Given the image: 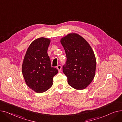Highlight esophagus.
I'll use <instances>...</instances> for the list:
<instances>
[{"instance_id":"1","label":"esophagus","mask_w":122,"mask_h":122,"mask_svg":"<svg viewBox=\"0 0 122 122\" xmlns=\"http://www.w3.org/2000/svg\"><path fill=\"white\" fill-rule=\"evenodd\" d=\"M57 69L58 70V71H59V72H60L61 69H62V66H61V65H58V66H57Z\"/></svg>"}]
</instances>
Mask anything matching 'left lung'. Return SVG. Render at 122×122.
Instances as JSON below:
<instances>
[{"label": "left lung", "instance_id": "1", "mask_svg": "<svg viewBox=\"0 0 122 122\" xmlns=\"http://www.w3.org/2000/svg\"><path fill=\"white\" fill-rule=\"evenodd\" d=\"M60 42L67 57L63 71L69 85L78 90L86 88L95 74L97 63L92 47L84 38L76 33L69 34Z\"/></svg>", "mask_w": 122, "mask_h": 122}]
</instances>
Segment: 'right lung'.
Segmentation results:
<instances>
[{
    "instance_id": "obj_1",
    "label": "right lung",
    "mask_w": 122,
    "mask_h": 122,
    "mask_svg": "<svg viewBox=\"0 0 122 122\" xmlns=\"http://www.w3.org/2000/svg\"><path fill=\"white\" fill-rule=\"evenodd\" d=\"M48 38L40 37L32 42L24 57L22 74L27 85L37 93L47 91L53 85V77L58 71L51 67L47 49Z\"/></svg>"
}]
</instances>
